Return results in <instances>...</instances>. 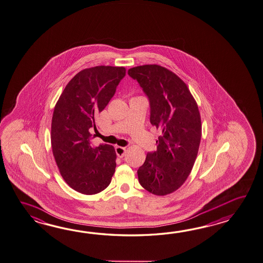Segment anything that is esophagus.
<instances>
[{"label":"esophagus","mask_w":263,"mask_h":263,"mask_svg":"<svg viewBox=\"0 0 263 263\" xmlns=\"http://www.w3.org/2000/svg\"><path fill=\"white\" fill-rule=\"evenodd\" d=\"M115 150H116V154H117L119 158H123L125 153H126V148L125 147H122V146H117L115 148Z\"/></svg>","instance_id":"esophagus-1"}]
</instances>
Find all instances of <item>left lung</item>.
Segmentation results:
<instances>
[{
	"label": "left lung",
	"mask_w": 263,
	"mask_h": 263,
	"mask_svg": "<svg viewBox=\"0 0 263 263\" xmlns=\"http://www.w3.org/2000/svg\"><path fill=\"white\" fill-rule=\"evenodd\" d=\"M128 74L149 98L152 125L162 131L157 151L147 154L138 170L139 181L147 192L164 196L181 187L193 170L202 136L198 105L186 83L165 67L137 66Z\"/></svg>",
	"instance_id": "obj_1"
}]
</instances>
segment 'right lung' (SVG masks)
<instances>
[{"instance_id":"add662e5","label":"right lung","mask_w":263,"mask_h":263,"mask_svg":"<svg viewBox=\"0 0 263 263\" xmlns=\"http://www.w3.org/2000/svg\"><path fill=\"white\" fill-rule=\"evenodd\" d=\"M124 67L96 66L79 71L65 87L52 118L53 158L65 182L78 193L92 195L110 184L117 155L112 145L91 143L96 115L108 104Z\"/></svg>"}]
</instances>
